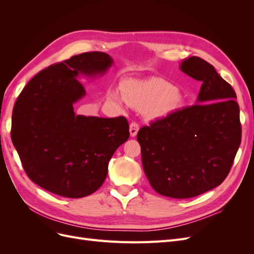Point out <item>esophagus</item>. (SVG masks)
<instances>
[{
    "mask_svg": "<svg viewBox=\"0 0 254 254\" xmlns=\"http://www.w3.org/2000/svg\"><path fill=\"white\" fill-rule=\"evenodd\" d=\"M129 131H130V135L131 136H135L137 134V131H139V125H137V123L132 122L131 124H130Z\"/></svg>",
    "mask_w": 254,
    "mask_h": 254,
    "instance_id": "1",
    "label": "esophagus"
}]
</instances>
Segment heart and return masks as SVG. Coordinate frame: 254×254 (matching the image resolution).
Returning a JSON list of instances; mask_svg holds the SVG:
<instances>
[{
	"label": "heart",
	"instance_id": "heart-1",
	"mask_svg": "<svg viewBox=\"0 0 254 254\" xmlns=\"http://www.w3.org/2000/svg\"><path fill=\"white\" fill-rule=\"evenodd\" d=\"M111 97L120 105H127L137 110H146L152 120L166 118L180 109L183 98L179 91L171 82L162 78L130 79L123 84V96L112 92Z\"/></svg>",
	"mask_w": 254,
	"mask_h": 254
}]
</instances>
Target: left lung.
Here are the masks:
<instances>
[{"instance_id":"obj_1","label":"left lung","mask_w":254,"mask_h":254,"mask_svg":"<svg viewBox=\"0 0 254 254\" xmlns=\"http://www.w3.org/2000/svg\"><path fill=\"white\" fill-rule=\"evenodd\" d=\"M180 70L202 82L196 105L142 127L136 139L151 188L184 199L226 179L241 145L242 126L235 92L212 64L193 56L182 61Z\"/></svg>"}]
</instances>
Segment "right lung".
I'll use <instances>...</instances> for the list:
<instances>
[{
  "label": "right lung",
  "instance_id": "right-lung-1",
  "mask_svg": "<svg viewBox=\"0 0 254 254\" xmlns=\"http://www.w3.org/2000/svg\"><path fill=\"white\" fill-rule=\"evenodd\" d=\"M113 64L106 53H82L44 68L22 90L12 110L11 140L29 179L68 198L102 187L113 153L129 137L124 117H84L73 105L86 95L79 76L94 78Z\"/></svg>",
  "mask_w": 254,
  "mask_h": 254
}]
</instances>
